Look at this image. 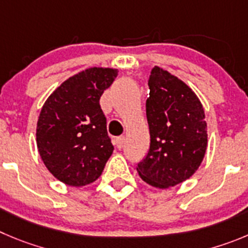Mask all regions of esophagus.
Segmentation results:
<instances>
[{
	"instance_id": "1",
	"label": "esophagus",
	"mask_w": 248,
	"mask_h": 248,
	"mask_svg": "<svg viewBox=\"0 0 248 248\" xmlns=\"http://www.w3.org/2000/svg\"><path fill=\"white\" fill-rule=\"evenodd\" d=\"M124 137H117L116 140H115V144H116V147L119 148V149H121V148L124 147Z\"/></svg>"
}]
</instances>
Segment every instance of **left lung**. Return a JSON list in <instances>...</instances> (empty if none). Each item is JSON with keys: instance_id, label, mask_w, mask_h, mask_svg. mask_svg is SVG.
<instances>
[{"instance_id": "left-lung-1", "label": "left lung", "mask_w": 248, "mask_h": 248, "mask_svg": "<svg viewBox=\"0 0 248 248\" xmlns=\"http://www.w3.org/2000/svg\"><path fill=\"white\" fill-rule=\"evenodd\" d=\"M148 84L150 147L137 172L150 186L170 188L202 164L208 145L204 108L186 83L160 67L152 69Z\"/></svg>"}]
</instances>
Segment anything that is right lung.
Listing matches in <instances>:
<instances>
[{
	"label": "right lung",
	"instance_id": "obj_1",
	"mask_svg": "<svg viewBox=\"0 0 248 248\" xmlns=\"http://www.w3.org/2000/svg\"><path fill=\"white\" fill-rule=\"evenodd\" d=\"M117 69L90 67L64 80L46 99L36 124L41 160L59 181L82 187L100 177L113 145L100 96Z\"/></svg>",
	"mask_w": 248,
	"mask_h": 248
}]
</instances>
